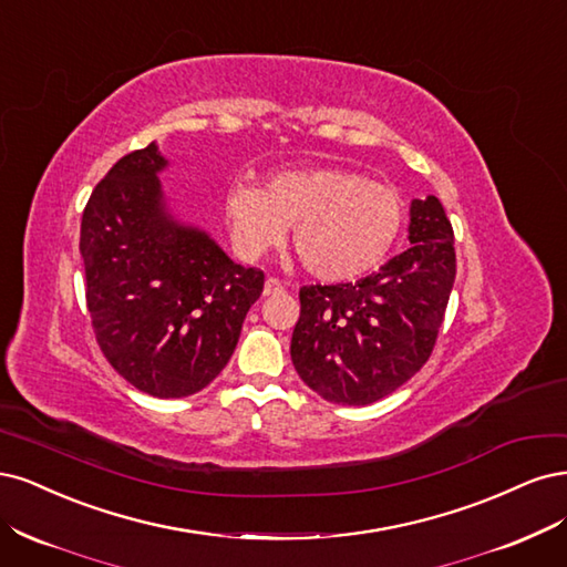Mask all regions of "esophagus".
Listing matches in <instances>:
<instances>
[{"label": "esophagus", "mask_w": 567, "mask_h": 567, "mask_svg": "<svg viewBox=\"0 0 567 567\" xmlns=\"http://www.w3.org/2000/svg\"><path fill=\"white\" fill-rule=\"evenodd\" d=\"M285 287H282V282L278 280V278H266V282H264V297H276V295H280Z\"/></svg>", "instance_id": "1"}]
</instances>
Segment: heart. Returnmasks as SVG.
I'll use <instances>...</instances> for the list:
<instances>
[{
  "label": "heart",
  "mask_w": 567,
  "mask_h": 567,
  "mask_svg": "<svg viewBox=\"0 0 567 567\" xmlns=\"http://www.w3.org/2000/svg\"><path fill=\"white\" fill-rule=\"evenodd\" d=\"M224 216L240 259H261L295 226L291 243L310 276L349 282L389 257L405 224V203L395 188L360 172L308 167L270 174L264 190L230 186Z\"/></svg>",
  "instance_id": "heart-1"
}]
</instances>
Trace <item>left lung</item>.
Masks as SVG:
<instances>
[{
    "instance_id": "1",
    "label": "left lung",
    "mask_w": 567,
    "mask_h": 567,
    "mask_svg": "<svg viewBox=\"0 0 567 567\" xmlns=\"http://www.w3.org/2000/svg\"><path fill=\"white\" fill-rule=\"evenodd\" d=\"M410 247L372 276L301 287L291 362L337 405H370L429 360L456 276L454 233L441 199H412Z\"/></svg>"
}]
</instances>
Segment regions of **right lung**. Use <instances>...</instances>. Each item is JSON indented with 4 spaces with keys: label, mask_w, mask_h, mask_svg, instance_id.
I'll return each instance as SVG.
<instances>
[{
    "label": "right lung",
    "mask_w": 567,
    "mask_h": 567,
    "mask_svg": "<svg viewBox=\"0 0 567 567\" xmlns=\"http://www.w3.org/2000/svg\"><path fill=\"white\" fill-rule=\"evenodd\" d=\"M157 143L124 155L91 193L80 251L86 308L113 368L155 398L203 391L230 360L264 270L235 264L164 199Z\"/></svg>",
    "instance_id": "obj_1"
}]
</instances>
